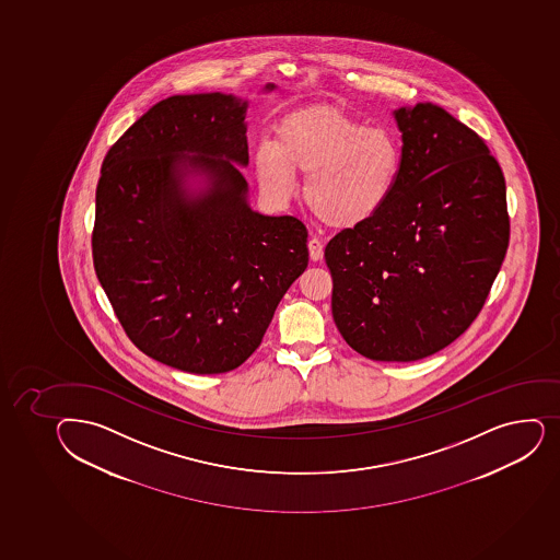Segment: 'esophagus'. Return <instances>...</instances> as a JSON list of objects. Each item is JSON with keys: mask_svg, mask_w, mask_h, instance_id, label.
I'll use <instances>...</instances> for the list:
<instances>
[{"mask_svg": "<svg viewBox=\"0 0 560 560\" xmlns=\"http://www.w3.org/2000/svg\"><path fill=\"white\" fill-rule=\"evenodd\" d=\"M308 254H311L312 260L324 259V243L317 236H312L308 241Z\"/></svg>", "mask_w": 560, "mask_h": 560, "instance_id": "1", "label": "esophagus"}]
</instances>
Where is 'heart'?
<instances>
[{
    "mask_svg": "<svg viewBox=\"0 0 560 560\" xmlns=\"http://www.w3.org/2000/svg\"><path fill=\"white\" fill-rule=\"evenodd\" d=\"M400 162L402 149L392 130L368 127L330 106H311L279 122L276 143L259 144L255 173L283 200L294 197L298 173L308 174L312 211L335 228H357L386 208Z\"/></svg>",
    "mask_w": 560,
    "mask_h": 560,
    "instance_id": "obj_1",
    "label": "heart"
}]
</instances>
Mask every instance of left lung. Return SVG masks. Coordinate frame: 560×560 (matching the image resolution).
<instances>
[{
  "instance_id": "left-lung-1",
  "label": "left lung",
  "mask_w": 560,
  "mask_h": 560,
  "mask_svg": "<svg viewBox=\"0 0 560 560\" xmlns=\"http://www.w3.org/2000/svg\"><path fill=\"white\" fill-rule=\"evenodd\" d=\"M402 162L389 202L330 238L332 317L378 362H416L478 317L509 246L505 178L485 139L432 103L395 110Z\"/></svg>"
}]
</instances>
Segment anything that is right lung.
<instances>
[{"label":"right lung","instance_id":"right-lung-1","mask_svg":"<svg viewBox=\"0 0 560 560\" xmlns=\"http://www.w3.org/2000/svg\"><path fill=\"white\" fill-rule=\"evenodd\" d=\"M246 108L219 92L163 98L112 144L95 192L93 266L119 324L195 375L246 362L308 265L301 220L248 206ZM195 173L202 191L186 187Z\"/></svg>","mask_w":560,"mask_h":560}]
</instances>
